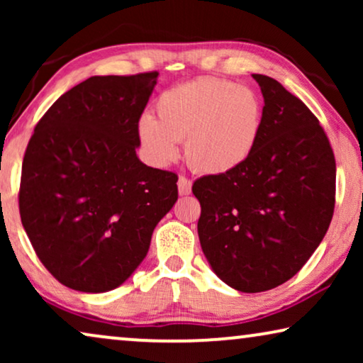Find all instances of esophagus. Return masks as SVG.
<instances>
[{
    "mask_svg": "<svg viewBox=\"0 0 363 363\" xmlns=\"http://www.w3.org/2000/svg\"><path fill=\"white\" fill-rule=\"evenodd\" d=\"M178 193H180L182 196H186V195H190L191 193V182L188 180L186 177H180L178 178Z\"/></svg>",
    "mask_w": 363,
    "mask_h": 363,
    "instance_id": "1",
    "label": "esophagus"
}]
</instances>
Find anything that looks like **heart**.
I'll return each instance as SVG.
<instances>
[{
    "label": "heart",
    "mask_w": 363,
    "mask_h": 363,
    "mask_svg": "<svg viewBox=\"0 0 363 363\" xmlns=\"http://www.w3.org/2000/svg\"><path fill=\"white\" fill-rule=\"evenodd\" d=\"M157 118L143 113L137 122L138 142L157 167L185 157L206 175H225L245 165L255 153L264 127V102L250 86L216 77H200L160 94Z\"/></svg>",
    "instance_id": "obj_1"
}]
</instances>
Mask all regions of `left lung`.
I'll return each mask as SVG.
<instances>
[{"label":"left lung","mask_w":363,"mask_h":363,"mask_svg":"<svg viewBox=\"0 0 363 363\" xmlns=\"http://www.w3.org/2000/svg\"><path fill=\"white\" fill-rule=\"evenodd\" d=\"M264 127L245 165L193 183L198 236L211 269L233 289L262 292L289 281L329 230L335 158L306 104L276 79L252 74Z\"/></svg>","instance_id":"obj_1"}]
</instances>
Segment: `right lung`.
Returning <instances> with one entry per match:
<instances>
[{
  "mask_svg": "<svg viewBox=\"0 0 363 363\" xmlns=\"http://www.w3.org/2000/svg\"><path fill=\"white\" fill-rule=\"evenodd\" d=\"M158 72L94 76L62 94L34 128L19 213L46 269L74 291H112L145 259L178 200V177L137 157V122Z\"/></svg>",
  "mask_w": 363,
  "mask_h": 363,
  "instance_id": "1",
  "label": "right lung"
}]
</instances>
